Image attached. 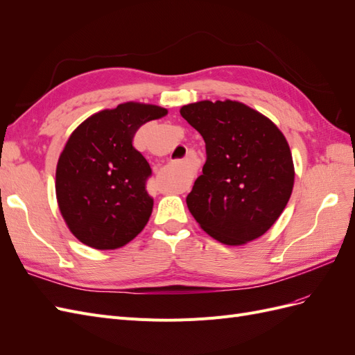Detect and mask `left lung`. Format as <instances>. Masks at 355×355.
Wrapping results in <instances>:
<instances>
[{
	"instance_id": "8db88e82",
	"label": "left lung",
	"mask_w": 355,
	"mask_h": 355,
	"mask_svg": "<svg viewBox=\"0 0 355 355\" xmlns=\"http://www.w3.org/2000/svg\"><path fill=\"white\" fill-rule=\"evenodd\" d=\"M180 115L206 142V164L187 197L201 230L227 245L250 243L286 209L295 184L290 146L270 118L239 101H200Z\"/></svg>"
}]
</instances>
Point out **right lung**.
Wrapping results in <instances>:
<instances>
[{"label": "right lung", "instance_id": "obj_1", "mask_svg": "<svg viewBox=\"0 0 355 355\" xmlns=\"http://www.w3.org/2000/svg\"><path fill=\"white\" fill-rule=\"evenodd\" d=\"M158 105L124 102L90 115L71 133L56 167V198L73 237L115 250L141 234L154 201L145 157L132 145L142 124L167 115Z\"/></svg>", "mask_w": 355, "mask_h": 355}]
</instances>
